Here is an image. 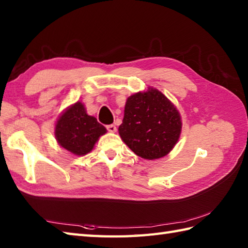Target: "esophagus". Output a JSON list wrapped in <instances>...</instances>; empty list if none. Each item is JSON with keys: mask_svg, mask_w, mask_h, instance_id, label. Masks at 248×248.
<instances>
[{"mask_svg": "<svg viewBox=\"0 0 248 248\" xmlns=\"http://www.w3.org/2000/svg\"><path fill=\"white\" fill-rule=\"evenodd\" d=\"M107 129H108V132H110V133H115L116 131H117V128H116L115 124H108V125H107Z\"/></svg>", "mask_w": 248, "mask_h": 248, "instance_id": "esophagus-1", "label": "esophagus"}]
</instances>
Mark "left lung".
<instances>
[{"instance_id": "obj_1", "label": "left lung", "mask_w": 248, "mask_h": 248, "mask_svg": "<svg viewBox=\"0 0 248 248\" xmlns=\"http://www.w3.org/2000/svg\"><path fill=\"white\" fill-rule=\"evenodd\" d=\"M181 116L170 100L154 87L127 99L121 140L136 155L146 160L165 156L181 134Z\"/></svg>"}]
</instances>
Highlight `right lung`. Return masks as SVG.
<instances>
[{"instance_id":"add662e5","label":"right lung","mask_w":248,"mask_h":248,"mask_svg":"<svg viewBox=\"0 0 248 248\" xmlns=\"http://www.w3.org/2000/svg\"><path fill=\"white\" fill-rule=\"evenodd\" d=\"M54 133L62 148L76 155H85L93 150L100 136L107 133V129L93 116H89L84 104L78 101L60 116Z\"/></svg>"}]
</instances>
